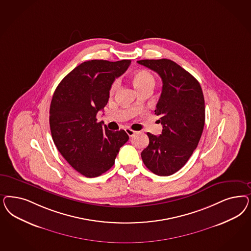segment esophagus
<instances>
[{
	"mask_svg": "<svg viewBox=\"0 0 251 251\" xmlns=\"http://www.w3.org/2000/svg\"><path fill=\"white\" fill-rule=\"evenodd\" d=\"M126 134L129 136L130 138H132L136 134V131H134V130H132L131 128H126Z\"/></svg>",
	"mask_w": 251,
	"mask_h": 251,
	"instance_id": "34e87169",
	"label": "esophagus"
}]
</instances>
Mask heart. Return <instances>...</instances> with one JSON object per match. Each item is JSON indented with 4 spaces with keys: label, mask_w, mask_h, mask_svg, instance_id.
<instances>
[{
    "label": "heart",
    "mask_w": 251,
    "mask_h": 251,
    "mask_svg": "<svg viewBox=\"0 0 251 251\" xmlns=\"http://www.w3.org/2000/svg\"><path fill=\"white\" fill-rule=\"evenodd\" d=\"M132 82L135 86V88L138 89V91L141 89H145L148 87H152L153 88L155 85V79H154L153 75L150 72L145 71V70H141L138 71L132 75ZM119 86V81L114 80L111 86L110 92L113 93Z\"/></svg>",
    "instance_id": "b5f03b06"
}]
</instances>
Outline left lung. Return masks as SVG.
I'll use <instances>...</instances> for the list:
<instances>
[{"label":"left lung","mask_w":251,"mask_h":251,"mask_svg":"<svg viewBox=\"0 0 251 251\" xmlns=\"http://www.w3.org/2000/svg\"><path fill=\"white\" fill-rule=\"evenodd\" d=\"M162 80L155 114L162 125V134L147 133L150 143L141 152L146 167L155 175L168 176L180 170L193 153L202 135L205 102L199 81L169 59L140 60Z\"/></svg>","instance_id":"8db88e82"}]
</instances>
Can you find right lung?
<instances>
[{
	"mask_svg": "<svg viewBox=\"0 0 251 251\" xmlns=\"http://www.w3.org/2000/svg\"><path fill=\"white\" fill-rule=\"evenodd\" d=\"M131 61L91 60L82 63L58 85L50 106V127L57 150L86 177L109 170L129 137L125 130L111 131L97 113L105 107L115 78Z\"/></svg>",
	"mask_w": 251,
	"mask_h": 251,
	"instance_id": "1",
	"label": "right lung"
}]
</instances>
